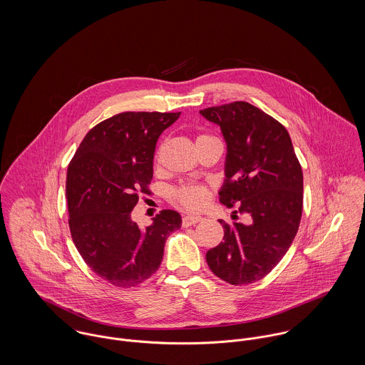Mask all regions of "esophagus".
I'll return each mask as SVG.
<instances>
[{
  "instance_id": "34e87169",
  "label": "esophagus",
  "mask_w": 365,
  "mask_h": 365,
  "mask_svg": "<svg viewBox=\"0 0 365 365\" xmlns=\"http://www.w3.org/2000/svg\"><path fill=\"white\" fill-rule=\"evenodd\" d=\"M201 220H202V216H200V215H185L182 217V226H191Z\"/></svg>"
}]
</instances>
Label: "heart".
I'll use <instances>...</instances> for the list:
<instances>
[{"instance_id":"obj_1","label":"heart","mask_w":365,"mask_h":365,"mask_svg":"<svg viewBox=\"0 0 365 365\" xmlns=\"http://www.w3.org/2000/svg\"><path fill=\"white\" fill-rule=\"evenodd\" d=\"M207 136H200L202 139ZM197 139V140H198ZM174 202L188 209L201 208L208 200V190L200 184H185L173 191Z\"/></svg>"}]
</instances>
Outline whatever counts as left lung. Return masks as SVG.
Returning a JSON list of instances; mask_svg holds the SVG:
<instances>
[{
  "mask_svg": "<svg viewBox=\"0 0 365 365\" xmlns=\"http://www.w3.org/2000/svg\"><path fill=\"white\" fill-rule=\"evenodd\" d=\"M200 113L226 142L220 204L246 212L250 222L219 220L223 242L207 253L212 272L232 285L264 278L292 245L304 201V175L288 130L257 106L236 101Z\"/></svg>",
  "mask_w": 365,
  "mask_h": 365,
  "instance_id": "1",
  "label": "left lung"
}]
</instances>
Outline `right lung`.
<instances>
[{
	"instance_id": "1",
	"label": "right lung",
	"mask_w": 365,
	"mask_h": 365,
	"mask_svg": "<svg viewBox=\"0 0 365 365\" xmlns=\"http://www.w3.org/2000/svg\"><path fill=\"white\" fill-rule=\"evenodd\" d=\"M181 112H122L94 126L68 164L66 198L73 242L87 265L120 288L136 287L161 264L181 216L161 210L150 226L132 220L153 178L158 136Z\"/></svg>"
}]
</instances>
